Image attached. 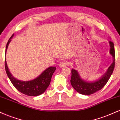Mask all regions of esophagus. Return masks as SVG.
<instances>
[{
	"mask_svg": "<svg viewBox=\"0 0 120 120\" xmlns=\"http://www.w3.org/2000/svg\"><path fill=\"white\" fill-rule=\"evenodd\" d=\"M68 64V62L66 61H62L61 63H60V64H59V66H60V67H64L65 66H66Z\"/></svg>",
	"mask_w": 120,
	"mask_h": 120,
	"instance_id": "esophagus-1",
	"label": "esophagus"
}]
</instances>
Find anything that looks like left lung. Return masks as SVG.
Masks as SVG:
<instances>
[{"mask_svg": "<svg viewBox=\"0 0 120 120\" xmlns=\"http://www.w3.org/2000/svg\"><path fill=\"white\" fill-rule=\"evenodd\" d=\"M111 49L110 53L113 57V61L111 65L109 67L106 73L99 80L93 82H86L82 80L79 77L77 71L72 69H71V83L73 87L78 93L83 95H91L98 91L101 90L107 83L111 77L115 65V51L113 43L109 42Z\"/></svg>", "mask_w": 120, "mask_h": 120, "instance_id": "obj_1", "label": "left lung"}]
</instances>
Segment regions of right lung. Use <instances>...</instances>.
Listing matches in <instances>:
<instances>
[{
  "mask_svg": "<svg viewBox=\"0 0 120 120\" xmlns=\"http://www.w3.org/2000/svg\"><path fill=\"white\" fill-rule=\"evenodd\" d=\"M13 35L11 37L10 39L8 40L7 43L5 52L7 49L9 43L11 41V38H12ZM4 63L5 69L7 74L13 86L20 93L28 96H36L43 93L50 84L52 75L56 69V67H51L45 70L39 77H38L33 80L29 81H21L18 80L12 76L8 70L5 59Z\"/></svg>",
  "mask_w": 120,
  "mask_h": 120,
  "instance_id": "right-lung-1",
  "label": "right lung"
}]
</instances>
